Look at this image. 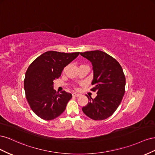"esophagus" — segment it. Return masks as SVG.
Wrapping results in <instances>:
<instances>
[{"label":"esophagus","instance_id":"1","mask_svg":"<svg viewBox=\"0 0 155 155\" xmlns=\"http://www.w3.org/2000/svg\"><path fill=\"white\" fill-rule=\"evenodd\" d=\"M73 96H74V97H78L80 96L81 95H80V94H76V93H74V94H73Z\"/></svg>","mask_w":155,"mask_h":155}]
</instances>
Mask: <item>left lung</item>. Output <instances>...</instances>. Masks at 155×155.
<instances>
[{
  "label": "left lung",
  "instance_id": "8db88e82",
  "mask_svg": "<svg viewBox=\"0 0 155 155\" xmlns=\"http://www.w3.org/2000/svg\"><path fill=\"white\" fill-rule=\"evenodd\" d=\"M81 55L91 63L94 87L91 90L97 94L95 99L87 97L89 102L82 111L94 120H103L111 116L121 102L125 91V74L118 61L103 51H87Z\"/></svg>",
  "mask_w": 155,
  "mask_h": 155
}]
</instances>
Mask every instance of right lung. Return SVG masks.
Returning a JSON list of instances; mask_svg holds the SVG:
<instances>
[{"mask_svg":"<svg viewBox=\"0 0 155 155\" xmlns=\"http://www.w3.org/2000/svg\"><path fill=\"white\" fill-rule=\"evenodd\" d=\"M80 52L65 53L49 51L38 56L25 73L24 88L26 99L32 111L45 120H52L64 112L72 95L54 90V81L65 66Z\"/></svg>","mask_w":155,"mask_h":155,"instance_id":"1","label":"right lung"}]
</instances>
